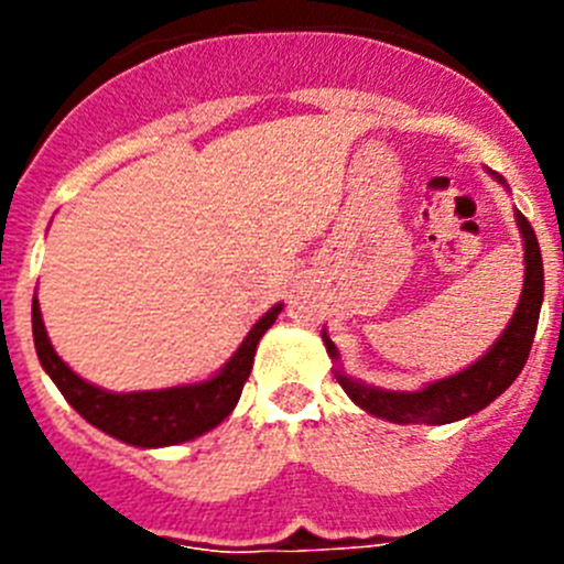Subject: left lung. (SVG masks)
Instances as JSON below:
<instances>
[{
  "label": "left lung",
  "mask_w": 564,
  "mask_h": 564,
  "mask_svg": "<svg viewBox=\"0 0 564 564\" xmlns=\"http://www.w3.org/2000/svg\"><path fill=\"white\" fill-rule=\"evenodd\" d=\"M488 174L506 186L500 174L491 172V169H488ZM514 217L517 228H520L522 248H525V279H522L520 302H517L514 316L506 325V330L500 333V338L475 364H468L466 370L423 383L421 390L415 392L381 390V387H372V383L361 381V378L347 376L341 361H338V347L330 341L327 330H322L327 356L333 358V376H336V381L341 383V390L350 395V401L356 406H361L364 412H370V415L390 423H426V426H441V423L463 421V417L486 410L488 403L495 401L497 395H502L514 383V378L525 367L531 344H534L542 293H545L542 253L534 228H531V223L520 212H514Z\"/></svg>",
  "instance_id": "left-lung-1"
}]
</instances>
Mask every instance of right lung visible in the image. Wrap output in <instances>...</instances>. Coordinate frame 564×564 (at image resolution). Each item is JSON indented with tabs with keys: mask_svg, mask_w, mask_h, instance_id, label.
I'll return each instance as SVG.
<instances>
[{
	"mask_svg": "<svg viewBox=\"0 0 564 564\" xmlns=\"http://www.w3.org/2000/svg\"><path fill=\"white\" fill-rule=\"evenodd\" d=\"M279 313H282V302L259 318L242 338L237 352L212 378L166 387V390L109 392L76 376L53 350L36 296H33V341H36L44 372L53 378L58 392L84 421L129 446L161 449V446H177V443L206 435L231 415L242 395V383L251 376L259 338L265 336Z\"/></svg>",
	"mask_w": 564,
	"mask_h": 564,
	"instance_id": "add662e5",
	"label": "right lung"
}]
</instances>
